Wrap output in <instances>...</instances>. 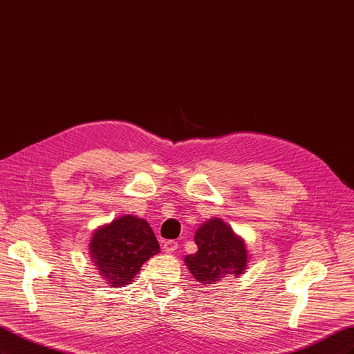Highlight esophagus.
Instances as JSON below:
<instances>
[{
  "instance_id": "obj_1",
  "label": "esophagus",
  "mask_w": 354,
  "mask_h": 354,
  "mask_svg": "<svg viewBox=\"0 0 354 354\" xmlns=\"http://www.w3.org/2000/svg\"><path fill=\"white\" fill-rule=\"evenodd\" d=\"M177 248H178V243H177L176 241H167V242L162 243V250H164L167 254L174 252Z\"/></svg>"
}]
</instances>
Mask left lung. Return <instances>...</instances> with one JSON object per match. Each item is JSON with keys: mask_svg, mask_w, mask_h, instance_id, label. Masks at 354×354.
<instances>
[{"mask_svg": "<svg viewBox=\"0 0 354 354\" xmlns=\"http://www.w3.org/2000/svg\"><path fill=\"white\" fill-rule=\"evenodd\" d=\"M198 251L185 257L187 270L196 282L211 286L230 277H238L248 269L250 251L245 239L220 217L202 223L195 232Z\"/></svg>", "mask_w": 354, "mask_h": 354, "instance_id": "left-lung-1", "label": "left lung"}]
</instances>
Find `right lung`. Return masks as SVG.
<instances>
[{"label": "right lung", "instance_id": "obj_1", "mask_svg": "<svg viewBox=\"0 0 354 354\" xmlns=\"http://www.w3.org/2000/svg\"><path fill=\"white\" fill-rule=\"evenodd\" d=\"M158 252L160 250L152 227L131 214L99 226L88 242L93 266L112 288L130 285L143 263Z\"/></svg>", "mask_w": 354, "mask_h": 354}]
</instances>
